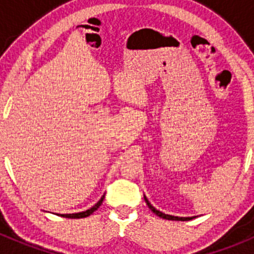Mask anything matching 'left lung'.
I'll return each mask as SVG.
<instances>
[{
    "label": "left lung",
    "mask_w": 254,
    "mask_h": 254,
    "mask_svg": "<svg viewBox=\"0 0 254 254\" xmlns=\"http://www.w3.org/2000/svg\"><path fill=\"white\" fill-rule=\"evenodd\" d=\"M145 201H146V205L149 206L150 210H151L152 212H154V214L158 215L159 217H163V219H167V220H178V221H187V220H190V219H192V217H178V216H172V215L163 214V212H160V211L156 210V208H155L154 206H152L151 203H150L149 201H147L146 197H145Z\"/></svg>",
    "instance_id": "8db88e82"
}]
</instances>
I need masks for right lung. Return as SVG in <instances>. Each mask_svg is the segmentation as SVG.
<instances>
[{
	"label": "right lung",
	"instance_id": "1",
	"mask_svg": "<svg viewBox=\"0 0 254 254\" xmlns=\"http://www.w3.org/2000/svg\"><path fill=\"white\" fill-rule=\"evenodd\" d=\"M103 199H104V196L102 197V198L98 201V203H95V205L93 206L91 208H89V210L84 211V212H77V214H66V215H61L62 217H68V219H81V217H87V216H90L91 214H93L94 211L98 210L99 208V206L102 205L103 202Z\"/></svg>",
	"mask_w": 254,
	"mask_h": 254
}]
</instances>
